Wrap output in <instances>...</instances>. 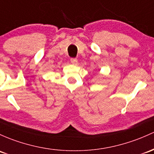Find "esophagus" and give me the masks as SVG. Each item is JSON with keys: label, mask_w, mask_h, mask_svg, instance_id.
<instances>
[{"label": "esophagus", "mask_w": 154, "mask_h": 154, "mask_svg": "<svg viewBox=\"0 0 154 154\" xmlns=\"http://www.w3.org/2000/svg\"><path fill=\"white\" fill-rule=\"evenodd\" d=\"M70 62L72 64H76L77 62H78L77 59H75V58H71V59H70Z\"/></svg>", "instance_id": "34e87169"}]
</instances>
